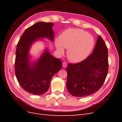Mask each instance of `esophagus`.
<instances>
[{
  "label": "esophagus",
  "instance_id": "obj_1",
  "mask_svg": "<svg viewBox=\"0 0 122 122\" xmlns=\"http://www.w3.org/2000/svg\"><path fill=\"white\" fill-rule=\"evenodd\" d=\"M62 64H63V67L65 68V67H67V63H66V62H63V63H62Z\"/></svg>",
  "mask_w": 122,
  "mask_h": 122
}]
</instances>
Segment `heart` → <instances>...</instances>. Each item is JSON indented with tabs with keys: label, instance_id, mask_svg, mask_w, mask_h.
Segmentation results:
<instances>
[{
	"label": "heart",
	"instance_id": "heart-1",
	"mask_svg": "<svg viewBox=\"0 0 122 122\" xmlns=\"http://www.w3.org/2000/svg\"><path fill=\"white\" fill-rule=\"evenodd\" d=\"M55 45L60 54L64 52V48L68 49V58L74 62H80L90 55L95 41L93 36L84 30L69 29L60 35L59 41H56Z\"/></svg>",
	"mask_w": 122,
	"mask_h": 122
}]
</instances>
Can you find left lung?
I'll list each match as a JSON object with an SVG mask.
<instances>
[{
	"mask_svg": "<svg viewBox=\"0 0 122 122\" xmlns=\"http://www.w3.org/2000/svg\"><path fill=\"white\" fill-rule=\"evenodd\" d=\"M108 64L107 47L98 36L90 55L81 62L68 64L66 71L69 92L74 97H83L97 92L106 79Z\"/></svg>",
	"mask_w": 122,
	"mask_h": 122,
	"instance_id": "obj_1",
	"label": "left lung"
}]
</instances>
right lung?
Instances as JSON below:
<instances>
[{
    "label": "right lung",
    "instance_id": "obj_1",
    "mask_svg": "<svg viewBox=\"0 0 122 122\" xmlns=\"http://www.w3.org/2000/svg\"><path fill=\"white\" fill-rule=\"evenodd\" d=\"M52 23L38 22L25 30L18 42L15 61L17 81L25 91L40 95L47 92L52 76L62 68V61L51 56L47 49L33 64L29 63L31 44L40 38L53 41Z\"/></svg>",
    "mask_w": 122,
    "mask_h": 122
}]
</instances>
